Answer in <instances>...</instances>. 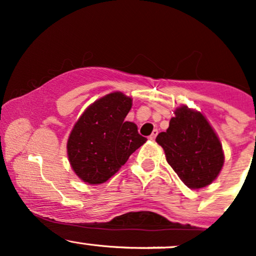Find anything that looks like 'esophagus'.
I'll use <instances>...</instances> for the list:
<instances>
[{
    "label": "esophagus",
    "mask_w": 256,
    "mask_h": 256,
    "mask_svg": "<svg viewBox=\"0 0 256 256\" xmlns=\"http://www.w3.org/2000/svg\"><path fill=\"white\" fill-rule=\"evenodd\" d=\"M158 130H154L152 132V134L150 136H149V138H150V140H155V138H156V136H158Z\"/></svg>",
    "instance_id": "obj_1"
}]
</instances>
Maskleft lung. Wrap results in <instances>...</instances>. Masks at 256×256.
Listing matches in <instances>:
<instances>
[{"label":"left lung","instance_id":"obj_1","mask_svg":"<svg viewBox=\"0 0 256 256\" xmlns=\"http://www.w3.org/2000/svg\"><path fill=\"white\" fill-rule=\"evenodd\" d=\"M156 142L166 160L190 189H200L216 180L224 165V152L212 126L198 110L180 106L174 110L166 132Z\"/></svg>","mask_w":256,"mask_h":256}]
</instances>
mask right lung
I'll use <instances>...</instances> for the list:
<instances>
[{"label": "right lung", "instance_id": "add662e5", "mask_svg": "<svg viewBox=\"0 0 256 256\" xmlns=\"http://www.w3.org/2000/svg\"><path fill=\"white\" fill-rule=\"evenodd\" d=\"M131 107L128 96L119 91L108 94L89 106L73 126L67 155L73 171L85 183L107 182L146 143L137 125L125 120Z\"/></svg>", "mask_w": 256, "mask_h": 256}]
</instances>
